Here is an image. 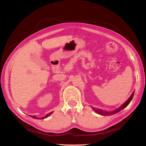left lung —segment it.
I'll return each mask as SVG.
<instances>
[{"label":"left lung","mask_w":146,"mask_h":146,"mask_svg":"<svg viewBox=\"0 0 146 146\" xmlns=\"http://www.w3.org/2000/svg\"><path fill=\"white\" fill-rule=\"evenodd\" d=\"M134 93H135V91L133 92V93L131 94V95L130 96V97L129 98V99H128L124 104H122L120 107H119V108H117L116 110H114V111H104V110H100V109H96V108H93V107H92V108L93 109V110H94V111L95 112H96L98 114H100V115H103V116H110V115H113V114H116V113L119 112V111H121V110H123V108H125L127 107V106H128V105H129V104L130 103V102L131 101L132 99H133V96H134Z\"/></svg>","instance_id":"1"}]
</instances>
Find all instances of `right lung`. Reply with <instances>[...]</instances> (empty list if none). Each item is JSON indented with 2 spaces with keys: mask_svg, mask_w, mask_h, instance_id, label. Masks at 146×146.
<instances>
[{
  "mask_svg": "<svg viewBox=\"0 0 146 146\" xmlns=\"http://www.w3.org/2000/svg\"><path fill=\"white\" fill-rule=\"evenodd\" d=\"M53 112H51V113H48V114H47V115L45 116V117H41V118H39V119H45V118H46V117H47L48 116H50V114L52 113ZM31 117H32L33 118H34V119H38V117H36V116H30Z\"/></svg>",
  "mask_w": 146,
  "mask_h": 146,
  "instance_id": "add662e5",
  "label": "right lung"
}]
</instances>
